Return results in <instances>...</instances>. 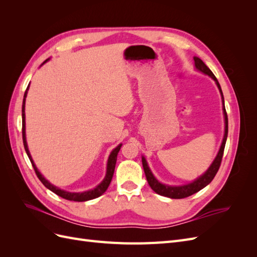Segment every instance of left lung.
<instances>
[{"label": "left lung", "instance_id": "8db88e82", "mask_svg": "<svg viewBox=\"0 0 257 257\" xmlns=\"http://www.w3.org/2000/svg\"><path fill=\"white\" fill-rule=\"evenodd\" d=\"M194 62H195V68L197 69V71H199L200 73H203L205 75H208L209 77H211V78L215 81V84L217 85V89H219V91L221 93L222 103H223L224 123H225L224 137H223V141H222L221 147L219 149V152H217L216 157L214 158L213 162L211 163V165L209 166V168L206 170V172L201 176H199L197 179H195L194 181H192L190 183H186V184H182V185H169V184H164V183L160 182L158 179L155 178V176L152 174L149 165H148L146 158L142 157L146 178H147L148 183H149V185H150V188L155 193L159 194V195L169 197V198H175V199H180V198H185L188 196H191V195H193V194H195L198 191H200L201 189H204L205 186H207L210 182L213 180V178L216 175L217 170H219L220 165H221L224 148H225V144H226L227 133H228V119H227L226 110H225L224 96H223L221 85H220L219 81H217V79L215 78V76L213 75V73L210 71V68L198 57H194Z\"/></svg>", "mask_w": 257, "mask_h": 257}]
</instances>
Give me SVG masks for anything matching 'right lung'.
<instances>
[{
    "label": "right lung",
    "mask_w": 257,
    "mask_h": 257,
    "mask_svg": "<svg viewBox=\"0 0 257 257\" xmlns=\"http://www.w3.org/2000/svg\"><path fill=\"white\" fill-rule=\"evenodd\" d=\"M49 61V59L46 60L43 64H45L46 62ZM42 64V65H43ZM41 65V66H42ZM29 88H30V83L28 85V88L25 92V96H23V102H22V139H23V146H25V149H26V152L28 154V157L31 161V163H32L33 165V168L35 170V173L38 177V179L42 181V183L46 186V188L49 189L50 191H52L54 194H57V195L61 196L62 198H65L67 200H74V201H87V200H90V199H94L98 196L102 195V194H104L106 192V190L108 189V186H109L110 182H111V179H112V176H113V172H114V167H115V162H116V155H118L120 149H121V146L122 144L116 146L114 149L110 152L109 154V158H108V161H107V168H106V175H105V178L103 179V181L100 182L99 184H97L94 189H91V190H88V191H83V192H67L65 190H62L60 188H58V186L53 185L52 183H50L47 179H46L41 173L40 170L37 169L35 163L32 159V157H31V153L29 151V148H28V143H27V137H26V98H27V95H28V91H29Z\"/></svg>",
    "instance_id": "1"
}]
</instances>
